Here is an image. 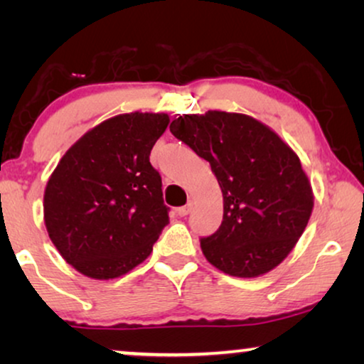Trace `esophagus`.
<instances>
[{
  "instance_id": "obj_1",
  "label": "esophagus",
  "mask_w": 364,
  "mask_h": 364,
  "mask_svg": "<svg viewBox=\"0 0 364 364\" xmlns=\"http://www.w3.org/2000/svg\"><path fill=\"white\" fill-rule=\"evenodd\" d=\"M192 208H193V200H188V202L186 203V205L177 208V215L186 217V215H188V213L192 212Z\"/></svg>"
}]
</instances>
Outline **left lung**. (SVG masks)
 <instances>
[{"label": "left lung", "instance_id": "8db88e82", "mask_svg": "<svg viewBox=\"0 0 364 364\" xmlns=\"http://www.w3.org/2000/svg\"><path fill=\"white\" fill-rule=\"evenodd\" d=\"M171 132L210 162L223 196V220L200 238L223 273L260 277L285 260L305 232L313 191L301 162L278 134L245 114H183Z\"/></svg>", "mask_w": 364, "mask_h": 364}]
</instances>
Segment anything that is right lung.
Returning a JSON list of instances; mask_svg holds the SVG:
<instances>
[{"instance_id":"obj_1","label":"right lung","mask_w":364,"mask_h":364,"mask_svg":"<svg viewBox=\"0 0 364 364\" xmlns=\"http://www.w3.org/2000/svg\"><path fill=\"white\" fill-rule=\"evenodd\" d=\"M167 126V114H119L84 134L49 177V238L82 275L117 278L151 255L168 207L149 156Z\"/></svg>"}]
</instances>
